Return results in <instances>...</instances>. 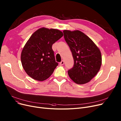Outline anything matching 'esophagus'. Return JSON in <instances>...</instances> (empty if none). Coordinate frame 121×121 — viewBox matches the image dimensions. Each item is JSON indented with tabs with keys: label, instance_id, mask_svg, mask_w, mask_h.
Returning a JSON list of instances; mask_svg holds the SVG:
<instances>
[{
	"label": "esophagus",
	"instance_id": "34e87169",
	"mask_svg": "<svg viewBox=\"0 0 121 121\" xmlns=\"http://www.w3.org/2000/svg\"><path fill=\"white\" fill-rule=\"evenodd\" d=\"M59 64L60 65H64V61H63V60H62L61 62H60L59 63Z\"/></svg>",
	"mask_w": 121,
	"mask_h": 121
}]
</instances>
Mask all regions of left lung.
I'll return each mask as SVG.
<instances>
[{
  "label": "left lung",
  "mask_w": 121,
  "mask_h": 121,
  "mask_svg": "<svg viewBox=\"0 0 121 121\" xmlns=\"http://www.w3.org/2000/svg\"><path fill=\"white\" fill-rule=\"evenodd\" d=\"M63 33L74 60L73 67L68 72L69 77L77 84L88 83L100 69L102 61L100 50L80 31L65 30Z\"/></svg>",
  "instance_id": "left-lung-1"
}]
</instances>
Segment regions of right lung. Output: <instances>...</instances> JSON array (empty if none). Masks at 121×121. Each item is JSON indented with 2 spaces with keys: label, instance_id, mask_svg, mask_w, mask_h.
Masks as SVG:
<instances>
[{
  "label": "right lung",
  "instance_id": "1",
  "mask_svg": "<svg viewBox=\"0 0 121 121\" xmlns=\"http://www.w3.org/2000/svg\"><path fill=\"white\" fill-rule=\"evenodd\" d=\"M63 36L55 29L42 27L31 36L21 53V62L26 73L34 79L43 81L52 74L58 65L52 44Z\"/></svg>",
  "mask_w": 121,
  "mask_h": 121
}]
</instances>
